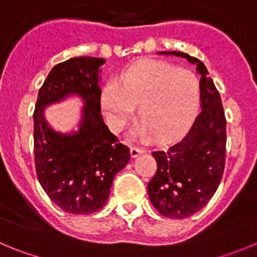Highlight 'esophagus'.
I'll list each match as a JSON object with an SVG mask.
<instances>
[{
  "label": "esophagus",
  "instance_id": "1",
  "mask_svg": "<svg viewBox=\"0 0 257 257\" xmlns=\"http://www.w3.org/2000/svg\"><path fill=\"white\" fill-rule=\"evenodd\" d=\"M144 152H145L144 149L138 148V147H131V149H130L131 157H134V158H135V157H138V156H140V154H143Z\"/></svg>",
  "mask_w": 257,
  "mask_h": 257
}]
</instances>
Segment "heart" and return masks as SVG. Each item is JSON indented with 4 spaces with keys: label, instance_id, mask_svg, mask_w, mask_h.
<instances>
[{
    "label": "heart",
    "instance_id": "heart-1",
    "mask_svg": "<svg viewBox=\"0 0 257 257\" xmlns=\"http://www.w3.org/2000/svg\"><path fill=\"white\" fill-rule=\"evenodd\" d=\"M201 86L192 70L160 60H143L127 67L115 86L104 88L100 105L113 133L123 130L138 106L140 136L170 140L180 135L198 112Z\"/></svg>",
    "mask_w": 257,
    "mask_h": 257
}]
</instances>
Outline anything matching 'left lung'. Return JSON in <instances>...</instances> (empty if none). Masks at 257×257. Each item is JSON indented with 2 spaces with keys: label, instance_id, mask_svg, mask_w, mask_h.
<instances>
[{
  "label": "left lung",
  "instance_id": "1",
  "mask_svg": "<svg viewBox=\"0 0 257 257\" xmlns=\"http://www.w3.org/2000/svg\"><path fill=\"white\" fill-rule=\"evenodd\" d=\"M162 55L185 58L201 74V113L183 139L156 151L157 172L148 184L152 205L161 215L185 219L205 207L216 192L225 167L226 119L221 97L205 64L180 51Z\"/></svg>",
  "mask_w": 257,
  "mask_h": 257
}]
</instances>
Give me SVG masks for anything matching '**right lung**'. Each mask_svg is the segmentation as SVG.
Returning <instances> with one entry per match:
<instances>
[{
	"label": "right lung",
	"instance_id": "right-lung-1",
	"mask_svg": "<svg viewBox=\"0 0 257 257\" xmlns=\"http://www.w3.org/2000/svg\"><path fill=\"white\" fill-rule=\"evenodd\" d=\"M101 58L79 56L55 65L38 91L33 113L36 172L41 187L68 213L88 215L108 201L115 174L130 161V149L104 123L100 108ZM78 94L84 100L79 130L55 132L44 108Z\"/></svg>",
	"mask_w": 257,
	"mask_h": 257
}]
</instances>
